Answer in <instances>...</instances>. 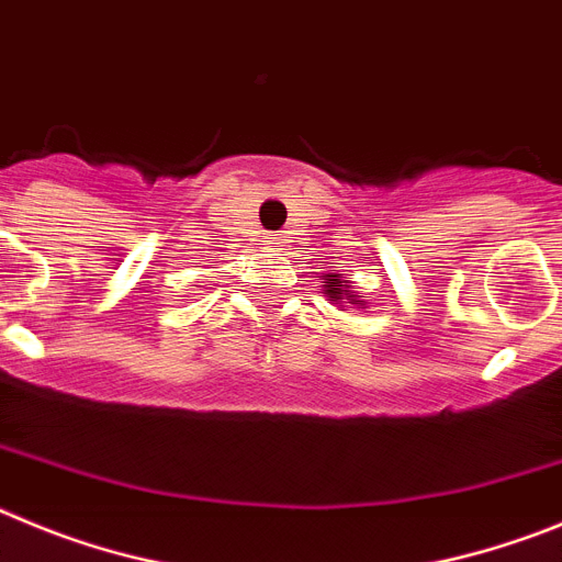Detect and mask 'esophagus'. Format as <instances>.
<instances>
[{
	"label": "esophagus",
	"instance_id": "34e87169",
	"mask_svg": "<svg viewBox=\"0 0 562 562\" xmlns=\"http://www.w3.org/2000/svg\"><path fill=\"white\" fill-rule=\"evenodd\" d=\"M277 244H280V237H274V235L266 237V246H277Z\"/></svg>",
	"mask_w": 562,
	"mask_h": 562
}]
</instances>
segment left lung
<instances>
[{
    "label": "left lung",
    "mask_w": 562,
    "mask_h": 562,
    "mask_svg": "<svg viewBox=\"0 0 562 562\" xmlns=\"http://www.w3.org/2000/svg\"><path fill=\"white\" fill-rule=\"evenodd\" d=\"M327 282H330V285H327V293H330V300H341V296H344L341 282L333 280V277H330V280H327ZM352 305H358V302H352Z\"/></svg>",
    "instance_id": "1"
}]
</instances>
